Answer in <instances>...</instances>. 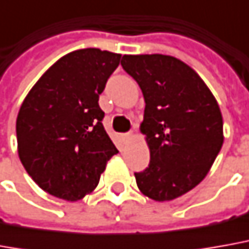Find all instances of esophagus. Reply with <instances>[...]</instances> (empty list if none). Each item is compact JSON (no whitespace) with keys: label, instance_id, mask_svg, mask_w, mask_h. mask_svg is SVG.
Segmentation results:
<instances>
[{"label":"esophagus","instance_id":"34e87169","mask_svg":"<svg viewBox=\"0 0 249 249\" xmlns=\"http://www.w3.org/2000/svg\"><path fill=\"white\" fill-rule=\"evenodd\" d=\"M123 139H124L125 142L131 140V139H132V133H124V135H123Z\"/></svg>","mask_w":249,"mask_h":249}]
</instances>
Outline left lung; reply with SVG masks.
<instances>
[{"label": "left lung", "mask_w": 249, "mask_h": 249, "mask_svg": "<svg viewBox=\"0 0 249 249\" xmlns=\"http://www.w3.org/2000/svg\"><path fill=\"white\" fill-rule=\"evenodd\" d=\"M121 65L146 102L140 131L150 163L135 173L136 184L153 200H173L202 181L222 147L217 99L192 68L172 55H124Z\"/></svg>", "instance_id": "1"}]
</instances>
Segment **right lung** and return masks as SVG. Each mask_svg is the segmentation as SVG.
Returning a JSON list of instances; mask_svg holds the SVG:
<instances>
[{
  "mask_svg": "<svg viewBox=\"0 0 249 249\" xmlns=\"http://www.w3.org/2000/svg\"><path fill=\"white\" fill-rule=\"evenodd\" d=\"M120 60L121 54L106 50H75L49 68L25 96L16 120L18 158L47 194L82 199L118 153L98 101Z\"/></svg>",
  "mask_w": 249,
  "mask_h": 249,
  "instance_id": "right-lung-1",
  "label": "right lung"
}]
</instances>
